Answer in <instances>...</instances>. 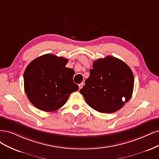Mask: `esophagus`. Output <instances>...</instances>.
Here are the masks:
<instances>
[{"label": "esophagus", "instance_id": "esophagus-1", "mask_svg": "<svg viewBox=\"0 0 159 159\" xmlns=\"http://www.w3.org/2000/svg\"><path fill=\"white\" fill-rule=\"evenodd\" d=\"M84 85V83H80V84H79V90H80L82 88H83V86Z\"/></svg>", "mask_w": 159, "mask_h": 159}]
</instances>
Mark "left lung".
Here are the masks:
<instances>
[{
  "label": "left lung",
  "mask_w": 159,
  "mask_h": 159,
  "mask_svg": "<svg viewBox=\"0 0 159 159\" xmlns=\"http://www.w3.org/2000/svg\"><path fill=\"white\" fill-rule=\"evenodd\" d=\"M90 72L80 93L92 109L99 113H112L131 98L134 75L124 61L108 56L93 62Z\"/></svg>",
  "instance_id": "obj_1"
}]
</instances>
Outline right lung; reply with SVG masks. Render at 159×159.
<instances>
[{"instance_id": "add662e5", "label": "right lung", "mask_w": 159, "mask_h": 159, "mask_svg": "<svg viewBox=\"0 0 159 159\" xmlns=\"http://www.w3.org/2000/svg\"><path fill=\"white\" fill-rule=\"evenodd\" d=\"M68 60L47 54L34 59L24 72V89L29 100L37 109L52 112L66 103L79 90L73 80L75 71L66 67Z\"/></svg>"}]
</instances>
